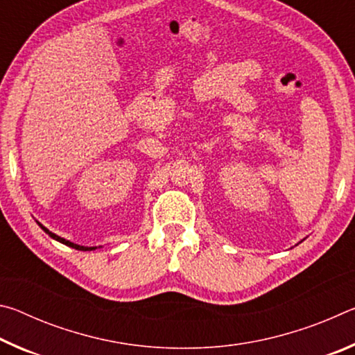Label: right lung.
I'll return each instance as SVG.
<instances>
[{"mask_svg":"<svg viewBox=\"0 0 355 355\" xmlns=\"http://www.w3.org/2000/svg\"><path fill=\"white\" fill-rule=\"evenodd\" d=\"M37 224H39V227L42 228V230H44V232L46 233L48 236L53 238V239H56V241L62 243V244H65V245H69V248H73V249H76V250H84V252H86V250H95V249H97V245H94V248H87V245H80V244H75V243H71V241H69V239H64V238H61V236H58L56 233H53V232L48 230V228H46V227H44V225H42L40 222H37ZM98 248H100V245H98Z\"/></svg>","mask_w":355,"mask_h":355,"instance_id":"1","label":"right lung"}]
</instances>
